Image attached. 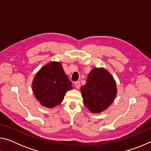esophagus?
<instances>
[{"label":"esophagus","instance_id":"obj_1","mask_svg":"<svg viewBox=\"0 0 151 151\" xmlns=\"http://www.w3.org/2000/svg\"><path fill=\"white\" fill-rule=\"evenodd\" d=\"M75 85L76 88H80V86H81V85H80V82H79V81L75 82Z\"/></svg>","mask_w":151,"mask_h":151}]
</instances>
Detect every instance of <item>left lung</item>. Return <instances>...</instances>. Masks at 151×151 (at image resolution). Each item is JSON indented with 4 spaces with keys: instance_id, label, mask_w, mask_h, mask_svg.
Masks as SVG:
<instances>
[{
    "instance_id": "left-lung-1",
    "label": "left lung",
    "mask_w": 151,
    "mask_h": 151,
    "mask_svg": "<svg viewBox=\"0 0 151 151\" xmlns=\"http://www.w3.org/2000/svg\"><path fill=\"white\" fill-rule=\"evenodd\" d=\"M81 90L84 104L94 113H99L108 108L117 93L113 77L104 68L92 70Z\"/></svg>"
}]
</instances>
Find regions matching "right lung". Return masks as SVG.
I'll use <instances>...</instances> for the list:
<instances>
[{
  "instance_id": "right-lung-1",
  "label": "right lung",
  "mask_w": 151,
  "mask_h": 151,
  "mask_svg": "<svg viewBox=\"0 0 151 151\" xmlns=\"http://www.w3.org/2000/svg\"><path fill=\"white\" fill-rule=\"evenodd\" d=\"M72 88V83L58 62H51L43 66L32 82L35 97L47 108H52L61 103L66 92Z\"/></svg>"
}]
</instances>
